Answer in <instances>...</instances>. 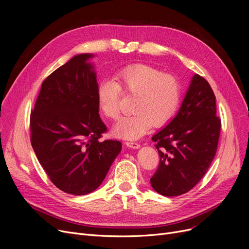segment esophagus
I'll return each instance as SVG.
<instances>
[{
	"mask_svg": "<svg viewBox=\"0 0 249 249\" xmlns=\"http://www.w3.org/2000/svg\"><path fill=\"white\" fill-rule=\"evenodd\" d=\"M125 144L130 147V148H133V149H137L140 147V144L138 142H133V141H126Z\"/></svg>",
	"mask_w": 249,
	"mask_h": 249,
	"instance_id": "esophagus-1",
	"label": "esophagus"
}]
</instances>
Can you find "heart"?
Masks as SVG:
<instances>
[{
  "label": "heart",
  "instance_id": "heart-1",
  "mask_svg": "<svg viewBox=\"0 0 249 249\" xmlns=\"http://www.w3.org/2000/svg\"><path fill=\"white\" fill-rule=\"evenodd\" d=\"M115 80L104 78L98 85L99 108L105 117L115 120L120 114L122 90L136 96L132 115L116 123L117 137L133 140L144 135L152 127L171 122L179 108L182 89L178 78L147 64L128 65L116 71Z\"/></svg>",
  "mask_w": 249,
  "mask_h": 249
}]
</instances>
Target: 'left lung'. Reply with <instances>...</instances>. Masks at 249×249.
<instances>
[{"instance_id": "1", "label": "left lung", "mask_w": 249, "mask_h": 249, "mask_svg": "<svg viewBox=\"0 0 249 249\" xmlns=\"http://www.w3.org/2000/svg\"><path fill=\"white\" fill-rule=\"evenodd\" d=\"M216 97L205 78L195 74L178 115L152 137L160 164L150 178L165 197L192 190L210 167L218 147L221 119Z\"/></svg>"}]
</instances>
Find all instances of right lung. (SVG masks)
Wrapping results in <instances>:
<instances>
[{
    "mask_svg": "<svg viewBox=\"0 0 249 249\" xmlns=\"http://www.w3.org/2000/svg\"><path fill=\"white\" fill-rule=\"evenodd\" d=\"M91 54H78L49 74L30 114L31 145L49 179L75 195L95 191L122 149L118 140L100 141L107 127L99 115Z\"/></svg>",
    "mask_w": 249,
    "mask_h": 249,
    "instance_id": "right-lung-1",
    "label": "right lung"
}]
</instances>
